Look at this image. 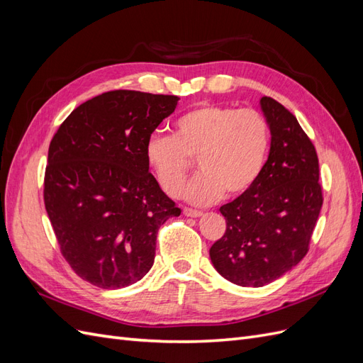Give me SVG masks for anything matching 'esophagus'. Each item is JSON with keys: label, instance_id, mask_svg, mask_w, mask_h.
I'll use <instances>...</instances> for the list:
<instances>
[{"label": "esophagus", "instance_id": "34e87169", "mask_svg": "<svg viewBox=\"0 0 363 363\" xmlns=\"http://www.w3.org/2000/svg\"><path fill=\"white\" fill-rule=\"evenodd\" d=\"M183 213L186 216H191V218H199V216L203 215L201 211H195V208H191V207H184L183 208Z\"/></svg>", "mask_w": 363, "mask_h": 363}]
</instances>
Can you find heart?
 <instances>
[{
  "mask_svg": "<svg viewBox=\"0 0 363 363\" xmlns=\"http://www.w3.org/2000/svg\"><path fill=\"white\" fill-rule=\"evenodd\" d=\"M269 144V125L255 108L203 104L175 121L172 136H151L145 157L171 196L180 194L196 160L201 174L183 195L191 203L207 204L223 194L233 199L248 192L265 167Z\"/></svg>",
  "mask_w": 363,
  "mask_h": 363,
  "instance_id": "obj_1",
  "label": "heart"
}]
</instances>
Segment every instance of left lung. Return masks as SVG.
Masks as SVG:
<instances>
[{"label":"left lung","mask_w":363,"mask_h":363,"mask_svg":"<svg viewBox=\"0 0 363 363\" xmlns=\"http://www.w3.org/2000/svg\"><path fill=\"white\" fill-rule=\"evenodd\" d=\"M260 107L271 130L268 160L248 192L219 207L227 228L208 251L215 269L245 288L277 280L307 255L323 207L312 140L274 98L262 96Z\"/></svg>","instance_id":"1"}]
</instances>
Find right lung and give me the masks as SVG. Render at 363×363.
<instances>
[{
    "label": "right lung",
    "instance_id": "obj_1",
    "mask_svg": "<svg viewBox=\"0 0 363 363\" xmlns=\"http://www.w3.org/2000/svg\"><path fill=\"white\" fill-rule=\"evenodd\" d=\"M177 101L104 92L74 108L51 139L43 201L62 256L94 286L139 281L155 263L160 225L182 213L145 157L151 133Z\"/></svg>",
    "mask_w": 363,
    "mask_h": 363
}]
</instances>
